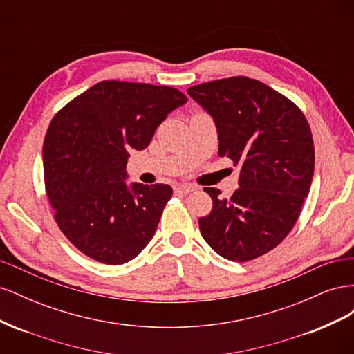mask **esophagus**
<instances>
[{"label":"esophagus","instance_id":"34e87169","mask_svg":"<svg viewBox=\"0 0 354 354\" xmlns=\"http://www.w3.org/2000/svg\"><path fill=\"white\" fill-rule=\"evenodd\" d=\"M192 190H195V187L192 185H178V186L174 187V192L178 195H187L189 192H192Z\"/></svg>","mask_w":354,"mask_h":354}]
</instances>
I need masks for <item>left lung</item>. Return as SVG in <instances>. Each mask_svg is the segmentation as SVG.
<instances>
[{"instance_id":"1","label":"left lung","mask_w":354,"mask_h":354,"mask_svg":"<svg viewBox=\"0 0 354 354\" xmlns=\"http://www.w3.org/2000/svg\"><path fill=\"white\" fill-rule=\"evenodd\" d=\"M187 93L214 118L218 156L241 167L229 199L203 189L212 209L199 218L202 238L223 259L254 260L276 248L301 212L315 171L310 125L295 103L248 77L203 82Z\"/></svg>"}]
</instances>
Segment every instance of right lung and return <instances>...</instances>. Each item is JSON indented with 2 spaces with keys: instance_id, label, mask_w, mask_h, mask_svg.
Here are the masks:
<instances>
[{
  "instance_id": "right-lung-1",
  "label": "right lung",
  "mask_w": 354,
  "mask_h": 354,
  "mask_svg": "<svg viewBox=\"0 0 354 354\" xmlns=\"http://www.w3.org/2000/svg\"><path fill=\"white\" fill-rule=\"evenodd\" d=\"M186 102L167 85L102 81L53 118L42 145L46 190L59 229L82 254L118 266L151 242L173 189L128 186V152L147 147Z\"/></svg>"
}]
</instances>
